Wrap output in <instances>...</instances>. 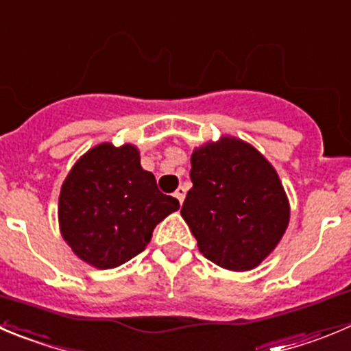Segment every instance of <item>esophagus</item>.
I'll return each instance as SVG.
<instances>
[{
  "instance_id": "esophagus-1",
  "label": "esophagus",
  "mask_w": 351,
  "mask_h": 351,
  "mask_svg": "<svg viewBox=\"0 0 351 351\" xmlns=\"http://www.w3.org/2000/svg\"><path fill=\"white\" fill-rule=\"evenodd\" d=\"M173 196H176V198L179 199V203L182 205V202H184V198H186V189L182 188V186H179V188L176 189V193H173Z\"/></svg>"
}]
</instances>
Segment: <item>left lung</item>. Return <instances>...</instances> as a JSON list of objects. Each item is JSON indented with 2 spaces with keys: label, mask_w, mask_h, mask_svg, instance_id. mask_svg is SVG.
I'll list each match as a JSON object with an SVG mask.
<instances>
[{
  "label": "left lung",
  "mask_w": 351,
  "mask_h": 351,
  "mask_svg": "<svg viewBox=\"0 0 351 351\" xmlns=\"http://www.w3.org/2000/svg\"><path fill=\"white\" fill-rule=\"evenodd\" d=\"M181 215L203 256L245 272L276 250L289 223V199L272 163L250 143L222 136L193 149Z\"/></svg>",
  "instance_id": "1"
}]
</instances>
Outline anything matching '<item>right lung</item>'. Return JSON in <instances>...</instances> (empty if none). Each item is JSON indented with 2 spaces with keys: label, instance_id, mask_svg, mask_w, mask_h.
<instances>
[{
  "label": "right lung",
  "instance_id": "obj_1",
  "mask_svg": "<svg viewBox=\"0 0 351 351\" xmlns=\"http://www.w3.org/2000/svg\"><path fill=\"white\" fill-rule=\"evenodd\" d=\"M179 210L141 167L138 146H93L73 163L58 198L62 238L96 269H115L148 246L153 229Z\"/></svg>",
  "mask_w": 351,
  "mask_h": 351
}]
</instances>
